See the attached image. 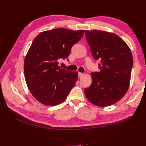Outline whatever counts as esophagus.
<instances>
[{
	"label": "esophagus",
	"instance_id": "1",
	"mask_svg": "<svg viewBox=\"0 0 146 146\" xmlns=\"http://www.w3.org/2000/svg\"><path fill=\"white\" fill-rule=\"evenodd\" d=\"M83 76V74L82 72H78V77H82Z\"/></svg>",
	"mask_w": 146,
	"mask_h": 146
}]
</instances>
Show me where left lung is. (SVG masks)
<instances>
[{
    "label": "left lung",
    "instance_id": "obj_1",
    "mask_svg": "<svg viewBox=\"0 0 146 146\" xmlns=\"http://www.w3.org/2000/svg\"><path fill=\"white\" fill-rule=\"evenodd\" d=\"M92 56L99 60V72L91 73L92 83L85 90L87 99L98 107L116 103L129 87L133 56L129 47L117 35L100 30H86Z\"/></svg>",
    "mask_w": 146,
    "mask_h": 146
}]
</instances>
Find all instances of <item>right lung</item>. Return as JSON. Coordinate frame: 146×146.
Returning a JSON list of instances; mask_svg holds the SVG:
<instances>
[{
    "label": "right lung",
    "mask_w": 146,
    "mask_h": 146,
    "mask_svg": "<svg viewBox=\"0 0 146 146\" xmlns=\"http://www.w3.org/2000/svg\"><path fill=\"white\" fill-rule=\"evenodd\" d=\"M84 32L59 28L42 32L34 39L25 58L24 76L29 91L40 103H62L75 85L78 72L61 69L58 61L68 58Z\"/></svg>",
    "instance_id": "add662e5"
}]
</instances>
